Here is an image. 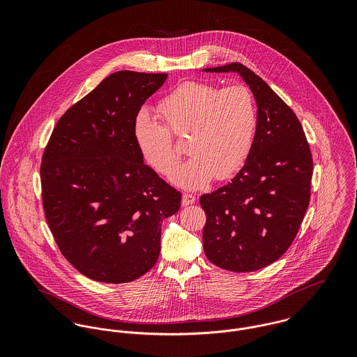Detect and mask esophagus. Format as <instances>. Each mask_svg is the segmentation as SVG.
<instances>
[{
	"label": "esophagus",
	"mask_w": 357,
	"mask_h": 357,
	"mask_svg": "<svg viewBox=\"0 0 357 357\" xmlns=\"http://www.w3.org/2000/svg\"><path fill=\"white\" fill-rule=\"evenodd\" d=\"M195 201H197V198L192 194H184L181 204L183 206H188V204H195Z\"/></svg>",
	"instance_id": "34e87169"
}]
</instances>
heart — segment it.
Returning a JSON list of instances; mask_svg holds the SVG:
<instances>
[{
    "label": "heart",
    "mask_w": 357,
    "mask_h": 357,
    "mask_svg": "<svg viewBox=\"0 0 357 357\" xmlns=\"http://www.w3.org/2000/svg\"><path fill=\"white\" fill-rule=\"evenodd\" d=\"M158 112L165 125L144 109L136 115L135 143L156 173L169 176L181 156L173 135H188L187 150L192 158L172 176L178 187L198 190L213 178L225 180L241 169L252 151L257 108L248 86L220 89L211 84L188 81L160 100Z\"/></svg>",
    "instance_id": "b5f03b06"
}]
</instances>
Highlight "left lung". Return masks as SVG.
I'll return each mask as SVG.
<instances>
[{"instance_id": "left-lung-1", "label": "left lung", "mask_w": 357, "mask_h": 357, "mask_svg": "<svg viewBox=\"0 0 357 357\" xmlns=\"http://www.w3.org/2000/svg\"><path fill=\"white\" fill-rule=\"evenodd\" d=\"M206 71L241 74L258 107L245 166L199 199L208 261L231 272H252L280 258L297 236L310 199L312 153L294 111L250 68L234 61Z\"/></svg>"}]
</instances>
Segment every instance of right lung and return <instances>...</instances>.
Instances as JSON below:
<instances>
[{
  "mask_svg": "<svg viewBox=\"0 0 357 357\" xmlns=\"http://www.w3.org/2000/svg\"><path fill=\"white\" fill-rule=\"evenodd\" d=\"M167 74L116 71L57 121L43 153V206L53 239L82 275L128 283L160 252L163 218L181 194L143 163L133 137L142 105Z\"/></svg>",
  "mask_w": 357,
  "mask_h": 357,
  "instance_id": "1",
  "label": "right lung"
}]
</instances>
